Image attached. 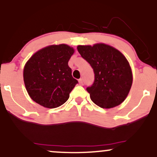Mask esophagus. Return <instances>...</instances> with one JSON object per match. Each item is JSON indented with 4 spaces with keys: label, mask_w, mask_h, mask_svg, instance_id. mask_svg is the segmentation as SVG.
Wrapping results in <instances>:
<instances>
[{
    "label": "esophagus",
    "mask_w": 157,
    "mask_h": 157,
    "mask_svg": "<svg viewBox=\"0 0 157 157\" xmlns=\"http://www.w3.org/2000/svg\"><path fill=\"white\" fill-rule=\"evenodd\" d=\"M79 83L82 84V78H80V80H79Z\"/></svg>",
    "instance_id": "1"
}]
</instances>
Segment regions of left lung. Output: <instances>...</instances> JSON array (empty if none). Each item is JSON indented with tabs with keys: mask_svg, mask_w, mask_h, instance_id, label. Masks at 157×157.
<instances>
[{
	"mask_svg": "<svg viewBox=\"0 0 157 157\" xmlns=\"http://www.w3.org/2000/svg\"><path fill=\"white\" fill-rule=\"evenodd\" d=\"M77 51L91 65L94 82L86 90L91 100L102 109H111L125 100L132 86L131 66L122 52L109 45H79Z\"/></svg>",
	"mask_w": 157,
	"mask_h": 157,
	"instance_id": "left-lung-1",
	"label": "left lung"
}]
</instances>
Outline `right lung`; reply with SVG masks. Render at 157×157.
Here are the masks:
<instances>
[{"instance_id":"right-lung-1","label":"right lung","mask_w":157,"mask_h":157,"mask_svg":"<svg viewBox=\"0 0 157 157\" xmlns=\"http://www.w3.org/2000/svg\"><path fill=\"white\" fill-rule=\"evenodd\" d=\"M74 53V48L66 44L50 45L29 59L23 68V81L32 100L48 109L67 101L78 82L68 65Z\"/></svg>"}]
</instances>
